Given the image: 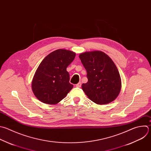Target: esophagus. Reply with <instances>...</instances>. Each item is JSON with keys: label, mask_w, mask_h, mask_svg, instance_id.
I'll return each instance as SVG.
<instances>
[{"label": "esophagus", "mask_w": 151, "mask_h": 151, "mask_svg": "<svg viewBox=\"0 0 151 151\" xmlns=\"http://www.w3.org/2000/svg\"><path fill=\"white\" fill-rule=\"evenodd\" d=\"M81 85H82L81 82H79L78 83H77V84L76 85V87H78V88H80V87L81 86Z\"/></svg>", "instance_id": "esophagus-1"}]
</instances>
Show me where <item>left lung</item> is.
<instances>
[{
    "label": "left lung",
    "mask_w": 151,
    "mask_h": 151,
    "mask_svg": "<svg viewBox=\"0 0 151 151\" xmlns=\"http://www.w3.org/2000/svg\"><path fill=\"white\" fill-rule=\"evenodd\" d=\"M79 58L87 72L88 81L82 85L87 96L97 104L113 101L120 92L122 83L119 70L111 58L100 51L82 53Z\"/></svg>",
    "instance_id": "obj_1"
}]
</instances>
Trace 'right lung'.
<instances>
[{"label":"right lung","instance_id":"right-lung-1","mask_svg":"<svg viewBox=\"0 0 151 151\" xmlns=\"http://www.w3.org/2000/svg\"><path fill=\"white\" fill-rule=\"evenodd\" d=\"M75 56L74 52L69 50L58 49L42 60L32 82L33 93L40 101L48 104H56L73 88L66 68Z\"/></svg>","mask_w":151,"mask_h":151}]
</instances>
